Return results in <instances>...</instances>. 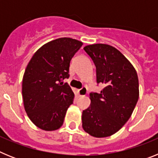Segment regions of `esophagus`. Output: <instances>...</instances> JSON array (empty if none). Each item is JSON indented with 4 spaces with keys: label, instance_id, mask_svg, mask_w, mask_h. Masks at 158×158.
Wrapping results in <instances>:
<instances>
[{
    "label": "esophagus",
    "instance_id": "34e87169",
    "mask_svg": "<svg viewBox=\"0 0 158 158\" xmlns=\"http://www.w3.org/2000/svg\"><path fill=\"white\" fill-rule=\"evenodd\" d=\"M77 93H78V94H79V96H85L88 93L87 88L82 87L81 89H78Z\"/></svg>",
    "mask_w": 158,
    "mask_h": 158
}]
</instances>
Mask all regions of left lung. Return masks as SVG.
<instances>
[{
    "mask_svg": "<svg viewBox=\"0 0 158 158\" xmlns=\"http://www.w3.org/2000/svg\"><path fill=\"white\" fill-rule=\"evenodd\" d=\"M94 62L96 82L104 88L90 93L91 104L82 112L84 131L96 138L116 133L131 116L139 96V78L132 65L116 48L107 44L84 47Z\"/></svg>",
    "mask_w": 158,
    "mask_h": 158,
    "instance_id": "8db88e82",
    "label": "left lung"
}]
</instances>
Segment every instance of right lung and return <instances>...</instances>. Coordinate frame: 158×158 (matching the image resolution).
Instances as JSON below:
<instances>
[{
	"label": "right lung",
	"mask_w": 158,
	"mask_h": 158,
	"mask_svg": "<svg viewBox=\"0 0 158 158\" xmlns=\"http://www.w3.org/2000/svg\"><path fill=\"white\" fill-rule=\"evenodd\" d=\"M82 42L59 38L42 46L32 56L22 81L23 105L27 116L43 131L62 126L74 94L63 80L69 77V63Z\"/></svg>",
	"instance_id": "1"
}]
</instances>
